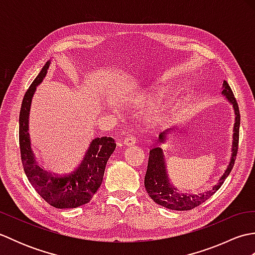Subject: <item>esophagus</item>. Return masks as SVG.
<instances>
[{
  "mask_svg": "<svg viewBox=\"0 0 255 255\" xmlns=\"http://www.w3.org/2000/svg\"><path fill=\"white\" fill-rule=\"evenodd\" d=\"M136 142H137V139L133 136H129V137L124 138V144L126 145V147H130V145L134 144Z\"/></svg>",
  "mask_w": 255,
  "mask_h": 255,
  "instance_id": "1",
  "label": "esophagus"
}]
</instances>
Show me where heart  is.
<instances>
[{
    "instance_id": "1",
    "label": "heart",
    "mask_w": 255,
    "mask_h": 255,
    "mask_svg": "<svg viewBox=\"0 0 255 255\" xmlns=\"http://www.w3.org/2000/svg\"><path fill=\"white\" fill-rule=\"evenodd\" d=\"M166 112H167L166 107H160L159 110H156L152 114V116H151V118H152V122L154 124H159V123L163 122L165 118V115H166Z\"/></svg>"
}]
</instances>
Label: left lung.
I'll return each mask as SVG.
<instances>
[{
  "mask_svg": "<svg viewBox=\"0 0 255 255\" xmlns=\"http://www.w3.org/2000/svg\"><path fill=\"white\" fill-rule=\"evenodd\" d=\"M223 93L226 99L228 100L235 111V126H234V137H232V148H231V159L229 165L227 166V170L219 178L218 183L210 189V191L200 193L198 195L193 194H181L176 192V188L172 185L169 181V176L166 173L165 160L163 151L160 147H156L150 150L149 161H148V169L144 176V187L147 189L149 196L152 198L156 204L163 206L165 208L173 210H189L197 207L200 204L206 202L210 196L218 191L223 185L225 180L230 174L232 167L235 165V161L237 159L238 153V145H239V128H240V112L239 106L236 97L234 95L231 88L227 81H224L223 84ZM174 131V129H167V130L161 132L159 136L160 142H165L166 136L169 133Z\"/></svg>",
  "mask_w": 255,
  "mask_h": 255,
  "instance_id": "left-lung-1",
  "label": "left lung"
}]
</instances>
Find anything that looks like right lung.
Masks as SVG:
<instances>
[{"instance_id": "obj_1", "label": "right lung", "mask_w": 255, "mask_h": 255, "mask_svg": "<svg viewBox=\"0 0 255 255\" xmlns=\"http://www.w3.org/2000/svg\"><path fill=\"white\" fill-rule=\"evenodd\" d=\"M50 61L32 81L24 95L19 112V149L25 174L35 191L56 208H77L88 204L101 186L108 159L116 148L112 137L95 138L91 142L81 164L67 174L49 173L37 164L30 148L28 118L36 86L47 74Z\"/></svg>"}]
</instances>
